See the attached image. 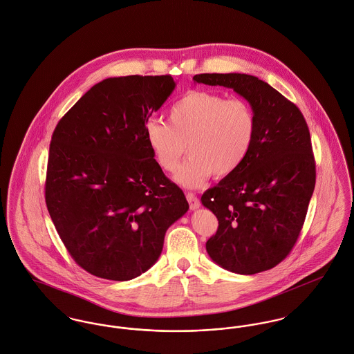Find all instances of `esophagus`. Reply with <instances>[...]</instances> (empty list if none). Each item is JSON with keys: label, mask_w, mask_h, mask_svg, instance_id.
<instances>
[{"label": "esophagus", "mask_w": 354, "mask_h": 354, "mask_svg": "<svg viewBox=\"0 0 354 354\" xmlns=\"http://www.w3.org/2000/svg\"><path fill=\"white\" fill-rule=\"evenodd\" d=\"M187 200H188V203H189V205H191V209H192V211L200 208V200L197 198V196H196L194 193H187Z\"/></svg>", "instance_id": "34e87169"}]
</instances>
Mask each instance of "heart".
<instances>
[{
	"mask_svg": "<svg viewBox=\"0 0 354 354\" xmlns=\"http://www.w3.org/2000/svg\"><path fill=\"white\" fill-rule=\"evenodd\" d=\"M257 118L243 98L193 91L169 111V124L150 119L145 138L156 163L163 171L177 170L187 151L191 157L180 167L176 181L197 188L215 177L234 173L248 157L256 138Z\"/></svg>",
	"mask_w": 354,
	"mask_h": 354,
	"instance_id": "heart-1",
	"label": "heart"
}]
</instances>
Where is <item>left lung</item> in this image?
<instances>
[{
	"mask_svg": "<svg viewBox=\"0 0 354 354\" xmlns=\"http://www.w3.org/2000/svg\"><path fill=\"white\" fill-rule=\"evenodd\" d=\"M196 84L225 86L254 109L257 131L242 165L214 188L201 204L219 227L205 249L225 270L254 274L290 254L304 223L315 188L310 131L299 108L254 75L197 74Z\"/></svg>",
	"mask_w": 354,
	"mask_h": 354,
	"instance_id": "left-lung-1",
	"label": "left lung"
}]
</instances>
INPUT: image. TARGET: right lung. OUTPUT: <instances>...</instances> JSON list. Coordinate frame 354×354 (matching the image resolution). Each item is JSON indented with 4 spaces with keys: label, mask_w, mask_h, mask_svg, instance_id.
Masks as SVG:
<instances>
[{
    "label": "right lung",
    "mask_w": 354,
    "mask_h": 354,
    "mask_svg": "<svg viewBox=\"0 0 354 354\" xmlns=\"http://www.w3.org/2000/svg\"><path fill=\"white\" fill-rule=\"evenodd\" d=\"M174 88L170 75L106 78L53 133L46 204L70 256L93 276L127 281L149 270L166 230L189 209L145 138Z\"/></svg>",
    "instance_id": "add662e5"
}]
</instances>
